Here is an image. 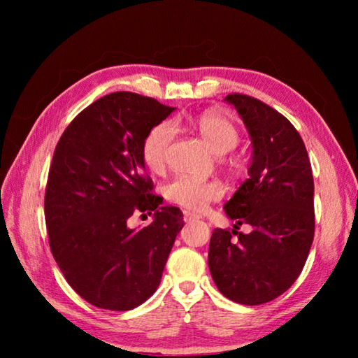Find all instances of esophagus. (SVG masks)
<instances>
[{
  "label": "esophagus",
  "mask_w": 358,
  "mask_h": 358,
  "mask_svg": "<svg viewBox=\"0 0 358 358\" xmlns=\"http://www.w3.org/2000/svg\"><path fill=\"white\" fill-rule=\"evenodd\" d=\"M183 218H185V222H186V223H191V222H195V220H199L200 217H199V215H195V214H192V212L185 210Z\"/></svg>",
  "instance_id": "esophagus-1"
}]
</instances>
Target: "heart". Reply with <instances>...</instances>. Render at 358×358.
I'll list each match as a JSON object with an SVG mask.
<instances>
[{
    "mask_svg": "<svg viewBox=\"0 0 358 358\" xmlns=\"http://www.w3.org/2000/svg\"><path fill=\"white\" fill-rule=\"evenodd\" d=\"M175 126L186 124L208 143L218 155L234 150L240 143V131L232 121L220 112H203L200 115L178 117ZM173 140V127L167 121L158 123L146 134L141 144V158L148 169L154 173L162 172L167 162ZM166 199L192 212H201L210 203L223 196V186L218 181H200L186 175H178L164 186Z\"/></svg>",
    "mask_w": 358,
    "mask_h": 358,
    "instance_id": "obj_1",
    "label": "heart"
}]
</instances>
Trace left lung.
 Instances as JSON below:
<instances>
[{"instance_id": "8db88e82", "label": "left lung", "mask_w": 358, "mask_h": 358, "mask_svg": "<svg viewBox=\"0 0 358 358\" xmlns=\"http://www.w3.org/2000/svg\"><path fill=\"white\" fill-rule=\"evenodd\" d=\"M252 138L245 183L224 204L234 229H215L209 269L218 291L240 305L272 301L299 278L315 231L314 178L300 134L285 115L254 96L231 94ZM255 227L238 233L241 224Z\"/></svg>"}]
</instances>
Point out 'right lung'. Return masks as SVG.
<instances>
[{
  "label": "right lung",
  "instance_id": "1",
  "mask_svg": "<svg viewBox=\"0 0 358 358\" xmlns=\"http://www.w3.org/2000/svg\"><path fill=\"white\" fill-rule=\"evenodd\" d=\"M173 108L134 92H113L81 110L59 138L44 194L49 246L67 283L90 305L140 306L157 291L181 231L183 212L144 172L141 144ZM155 222L140 231L127 220Z\"/></svg>",
  "mask_w": 358,
  "mask_h": 358
}]
</instances>
